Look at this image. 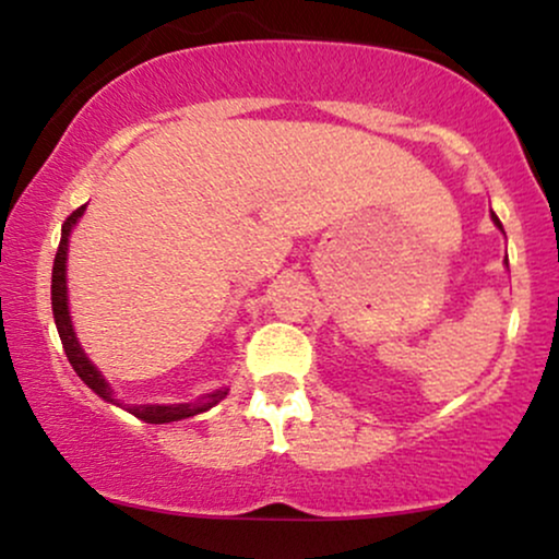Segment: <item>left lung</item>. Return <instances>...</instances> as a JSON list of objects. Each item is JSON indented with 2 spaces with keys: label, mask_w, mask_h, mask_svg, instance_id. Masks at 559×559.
<instances>
[{
  "label": "left lung",
  "mask_w": 559,
  "mask_h": 559,
  "mask_svg": "<svg viewBox=\"0 0 559 559\" xmlns=\"http://www.w3.org/2000/svg\"><path fill=\"white\" fill-rule=\"evenodd\" d=\"M491 217H493V223H497V226H499V228H502V223H499V217H497V215H491Z\"/></svg>",
  "instance_id": "1"
}]
</instances>
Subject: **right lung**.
I'll list each match as a JSON object with an SVG mask.
<instances>
[{
    "label": "right lung",
    "instance_id": "obj_1",
    "mask_svg": "<svg viewBox=\"0 0 559 559\" xmlns=\"http://www.w3.org/2000/svg\"><path fill=\"white\" fill-rule=\"evenodd\" d=\"M83 210H86V204L75 210V213H70L66 217V223H62V239H60V247H57L55 267H52V312H55L57 333H60L62 338V349H66L68 360L73 365L75 373H79L81 381L92 391H96L102 400L115 402L112 391L105 383V378H102L99 370L88 362V357L83 355L79 342H75V333H73V325H70V312H68V286H66L68 236H70V228L75 226V221L83 215ZM226 394L228 391L221 389V391H213V394L202 396L197 404H139V407H128V409H131V415H136V418H141L144 423H173V420L191 418V415H199L204 413V409L215 407V404Z\"/></svg>",
    "mask_w": 559,
    "mask_h": 559
}]
</instances>
